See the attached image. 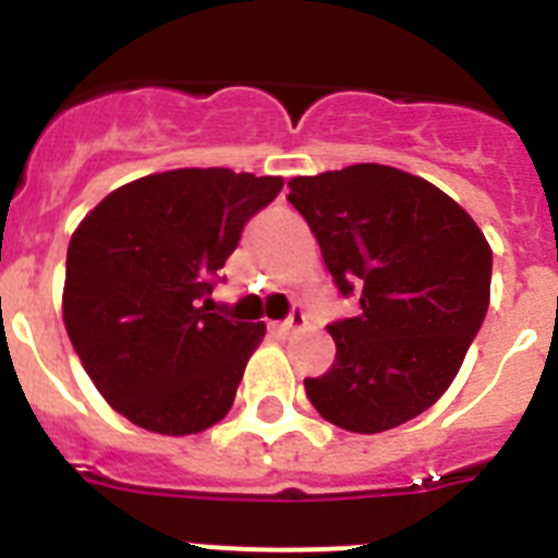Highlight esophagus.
Returning <instances> with one entry per match:
<instances>
[{"label": "esophagus", "mask_w": 558, "mask_h": 558, "mask_svg": "<svg viewBox=\"0 0 558 558\" xmlns=\"http://www.w3.org/2000/svg\"><path fill=\"white\" fill-rule=\"evenodd\" d=\"M304 324H307V313H304L302 304H293V307H290V315L284 318L282 327L279 329H282L284 335H290V332H295V329H302Z\"/></svg>", "instance_id": "esophagus-1"}]
</instances>
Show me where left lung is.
<instances>
[{
    "label": "left lung",
    "instance_id": "8db88e82",
    "mask_svg": "<svg viewBox=\"0 0 558 558\" xmlns=\"http://www.w3.org/2000/svg\"><path fill=\"white\" fill-rule=\"evenodd\" d=\"M288 186L338 293L360 295L357 315L329 324L338 352L304 379L310 402L343 430H391L456 379L489 310V243L450 195L386 165Z\"/></svg>",
    "mask_w": 558,
    "mask_h": 558
}]
</instances>
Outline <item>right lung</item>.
Wrapping results in <instances>:
<instances>
[{"mask_svg":"<svg viewBox=\"0 0 558 558\" xmlns=\"http://www.w3.org/2000/svg\"><path fill=\"white\" fill-rule=\"evenodd\" d=\"M282 184L226 167L145 175L72 234L63 324L97 391L133 425L190 436L229 413L265 324L209 313V293Z\"/></svg>","mask_w":558,"mask_h":558,"instance_id":"1","label":"right lung"}]
</instances>
